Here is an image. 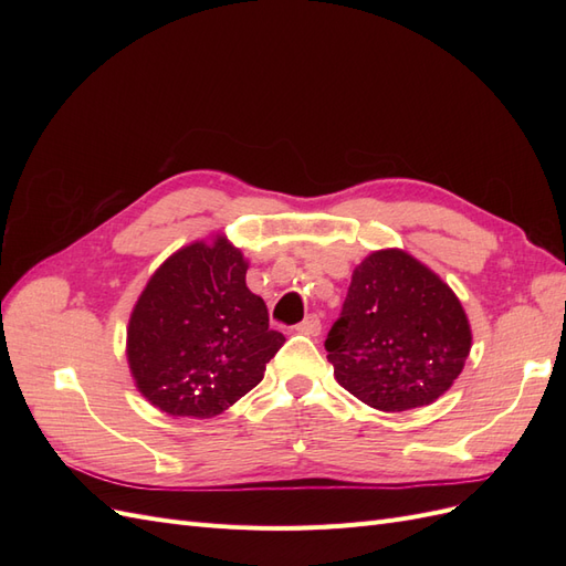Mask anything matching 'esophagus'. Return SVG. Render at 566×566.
Segmentation results:
<instances>
[{"mask_svg":"<svg viewBox=\"0 0 566 566\" xmlns=\"http://www.w3.org/2000/svg\"><path fill=\"white\" fill-rule=\"evenodd\" d=\"M297 331H300L302 335L318 337V335H321V318H318L316 314H310V316H306V318L297 325Z\"/></svg>","mask_w":566,"mask_h":566,"instance_id":"obj_1","label":"esophagus"}]
</instances>
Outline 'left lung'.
Segmentation results:
<instances>
[{"mask_svg":"<svg viewBox=\"0 0 566 566\" xmlns=\"http://www.w3.org/2000/svg\"><path fill=\"white\" fill-rule=\"evenodd\" d=\"M470 321L453 290L403 250L370 252L325 337L335 380L370 408L437 401L465 366Z\"/></svg>","mask_w":566,"mask_h":566,"instance_id":"8db88e82","label":"left lung"}]
</instances>
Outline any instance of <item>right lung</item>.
<instances>
[{"label":"right lung","mask_w":566,"mask_h":566,"mask_svg":"<svg viewBox=\"0 0 566 566\" xmlns=\"http://www.w3.org/2000/svg\"><path fill=\"white\" fill-rule=\"evenodd\" d=\"M248 260L227 235L160 264L134 304L127 361L144 397L172 418H214L262 382L285 337L269 328Z\"/></svg>","instance_id":"obj_1"}]
</instances>
